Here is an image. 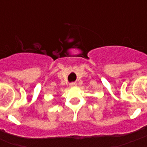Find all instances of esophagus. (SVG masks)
Segmentation results:
<instances>
[{
  "label": "esophagus",
  "instance_id": "esophagus-1",
  "mask_svg": "<svg viewBox=\"0 0 147 147\" xmlns=\"http://www.w3.org/2000/svg\"><path fill=\"white\" fill-rule=\"evenodd\" d=\"M76 85H77V84H76V82H71L69 84V86H70V87H76Z\"/></svg>",
  "mask_w": 147,
  "mask_h": 147
}]
</instances>
